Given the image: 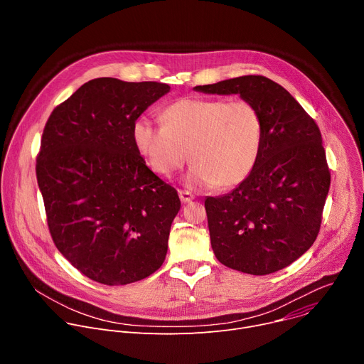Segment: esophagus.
<instances>
[{
	"mask_svg": "<svg viewBox=\"0 0 364 364\" xmlns=\"http://www.w3.org/2000/svg\"><path fill=\"white\" fill-rule=\"evenodd\" d=\"M178 196H180V200H181L183 203H190V201L194 198L193 193L188 191V190H180V191H178Z\"/></svg>",
	"mask_w": 364,
	"mask_h": 364,
	"instance_id": "1",
	"label": "esophagus"
}]
</instances>
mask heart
Listing matches in <instances>:
<instances>
[{"instance_id":"obj_1","label":"heart","mask_w":364,"mask_h":364,"mask_svg":"<svg viewBox=\"0 0 364 364\" xmlns=\"http://www.w3.org/2000/svg\"><path fill=\"white\" fill-rule=\"evenodd\" d=\"M163 124L138 118L132 139L154 173L170 177L188 159L193 187H233L253 170L264 142V119L246 99L183 97L163 112Z\"/></svg>"}]
</instances>
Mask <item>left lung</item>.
I'll return each instance as SVG.
<instances>
[{"mask_svg": "<svg viewBox=\"0 0 364 364\" xmlns=\"http://www.w3.org/2000/svg\"><path fill=\"white\" fill-rule=\"evenodd\" d=\"M252 102L264 142L250 174L230 193L204 201L212 247L225 267L268 275L304 255L318 236L330 168L321 132L294 96L259 75L196 86Z\"/></svg>", "mask_w": 364, "mask_h": 364, "instance_id": "1", "label": "left lung"}]
</instances>
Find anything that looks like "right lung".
<instances>
[{
  "label": "right lung",
  "mask_w": 364,
  "mask_h": 364,
  "mask_svg": "<svg viewBox=\"0 0 364 364\" xmlns=\"http://www.w3.org/2000/svg\"><path fill=\"white\" fill-rule=\"evenodd\" d=\"M168 90L160 82L97 77L58 105L43 129L36 176L48 232L99 284L141 281L166 259L181 203L146 167L132 127Z\"/></svg>",
  "instance_id": "add662e5"
}]
</instances>
